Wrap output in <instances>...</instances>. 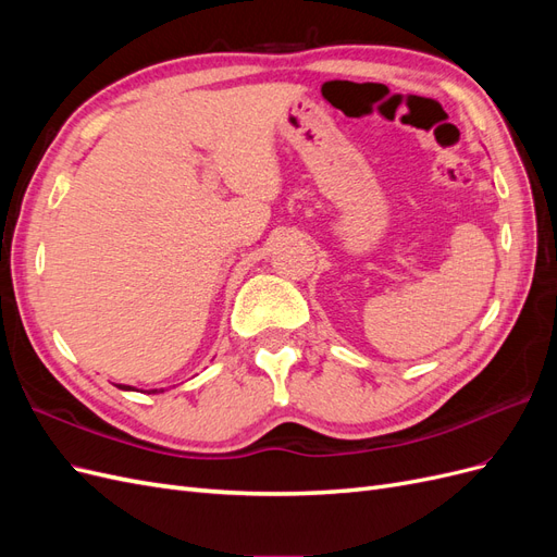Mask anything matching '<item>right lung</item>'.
Wrapping results in <instances>:
<instances>
[{"mask_svg":"<svg viewBox=\"0 0 557 557\" xmlns=\"http://www.w3.org/2000/svg\"><path fill=\"white\" fill-rule=\"evenodd\" d=\"M117 387H121V391H134V387H129V385H117Z\"/></svg>","mask_w":557,"mask_h":557,"instance_id":"obj_1","label":"right lung"}]
</instances>
